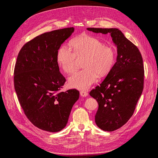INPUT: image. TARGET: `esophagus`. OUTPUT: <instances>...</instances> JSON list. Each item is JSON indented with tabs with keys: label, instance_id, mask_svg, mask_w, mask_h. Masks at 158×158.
I'll return each mask as SVG.
<instances>
[{
	"label": "esophagus",
	"instance_id": "34e87169",
	"mask_svg": "<svg viewBox=\"0 0 158 158\" xmlns=\"http://www.w3.org/2000/svg\"><path fill=\"white\" fill-rule=\"evenodd\" d=\"M80 94H81V96H82V97H86V96H88L87 92H86V91H80Z\"/></svg>",
	"mask_w": 158,
	"mask_h": 158
}]
</instances>
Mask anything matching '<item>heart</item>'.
Wrapping results in <instances>:
<instances>
[{"mask_svg":"<svg viewBox=\"0 0 158 158\" xmlns=\"http://www.w3.org/2000/svg\"><path fill=\"white\" fill-rule=\"evenodd\" d=\"M70 44L73 52L65 46L59 49L56 56L58 65L65 73L71 74L76 69L77 59H84V68L69 78L70 87L85 90L96 81L99 76L104 77L112 70L116 56L112 47L105 46L99 39L88 35L75 38Z\"/></svg>","mask_w":158,"mask_h":158,"instance_id":"1","label":"heart"}]
</instances>
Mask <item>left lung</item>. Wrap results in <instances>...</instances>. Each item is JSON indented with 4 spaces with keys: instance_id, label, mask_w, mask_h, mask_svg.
Returning a JSON list of instances; mask_svg holds the SVG:
<instances>
[{
    "instance_id": "1",
    "label": "left lung",
    "mask_w": 158,
    "mask_h": 158,
    "mask_svg": "<svg viewBox=\"0 0 158 158\" xmlns=\"http://www.w3.org/2000/svg\"><path fill=\"white\" fill-rule=\"evenodd\" d=\"M87 29L95 33H109L117 46V59L112 70L102 83L89 93L99 105L95 116L97 126L103 131H113L131 118L143 93V57L138 48L118 29Z\"/></svg>"
}]
</instances>
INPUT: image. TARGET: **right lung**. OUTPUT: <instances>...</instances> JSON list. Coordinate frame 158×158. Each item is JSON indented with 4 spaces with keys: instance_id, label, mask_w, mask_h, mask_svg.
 <instances>
[{
    "instance_id": "obj_1",
    "label": "right lung",
    "mask_w": 158,
    "mask_h": 158,
    "mask_svg": "<svg viewBox=\"0 0 158 158\" xmlns=\"http://www.w3.org/2000/svg\"><path fill=\"white\" fill-rule=\"evenodd\" d=\"M74 31L64 28L40 34L27 42L19 52L14 68V88L28 119L37 127L51 132L64 129L77 90L61 92L65 82L57 63L61 44Z\"/></svg>"
}]
</instances>
